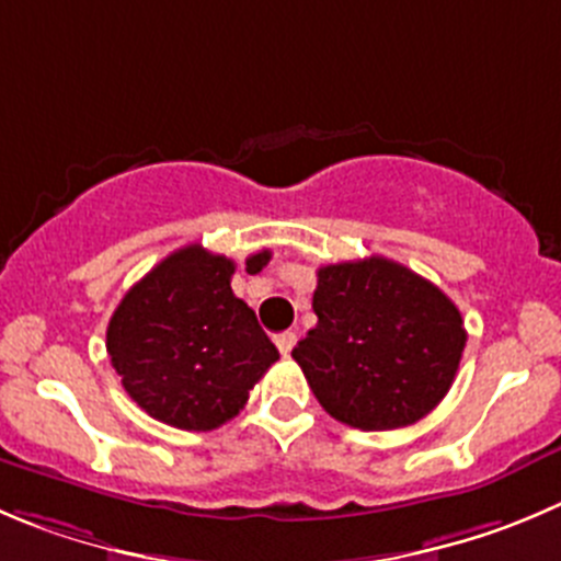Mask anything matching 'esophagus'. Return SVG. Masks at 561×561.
Masks as SVG:
<instances>
[{"label":"esophagus","mask_w":561,"mask_h":561,"mask_svg":"<svg viewBox=\"0 0 561 561\" xmlns=\"http://www.w3.org/2000/svg\"><path fill=\"white\" fill-rule=\"evenodd\" d=\"M275 344H277V350H280V355H289V352L295 350V344H297V335L295 333H280V335H275Z\"/></svg>","instance_id":"obj_1"}]
</instances>
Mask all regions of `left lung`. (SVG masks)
Wrapping results in <instances>:
<instances>
[{"label":"left lung","instance_id":"left-lung-1","mask_svg":"<svg viewBox=\"0 0 561 561\" xmlns=\"http://www.w3.org/2000/svg\"><path fill=\"white\" fill-rule=\"evenodd\" d=\"M313 313L291 357L341 424L399 430L449 393L468 333L455 302L408 266L382 255L319 266Z\"/></svg>","mask_w":561,"mask_h":561}]
</instances>
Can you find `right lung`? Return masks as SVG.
Returning a JSON list of instances; mask_svg holds the SVG:
<instances>
[{
    "label": "right lung",
    "instance_id": "right-lung-1",
    "mask_svg": "<svg viewBox=\"0 0 561 561\" xmlns=\"http://www.w3.org/2000/svg\"><path fill=\"white\" fill-rule=\"evenodd\" d=\"M270 250L250 255L259 272ZM233 261L186 244L137 280L106 328V352L126 393L151 419L209 432L244 408L277 350L253 308L231 291Z\"/></svg>",
    "mask_w": 561,
    "mask_h": 561
}]
</instances>
